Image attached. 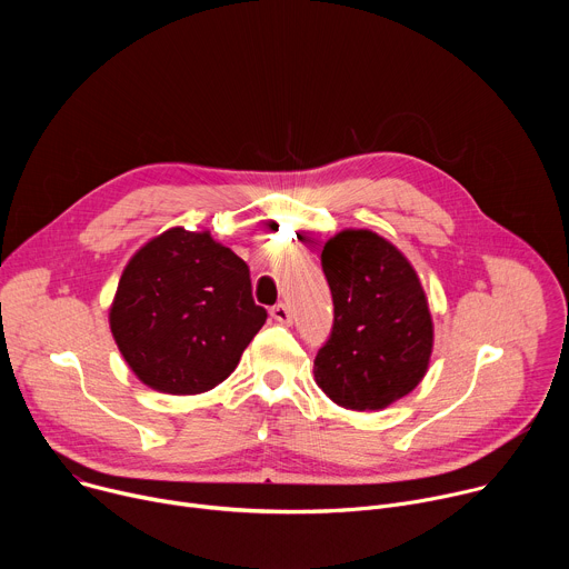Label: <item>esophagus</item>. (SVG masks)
<instances>
[{
	"instance_id": "34e87169",
	"label": "esophagus",
	"mask_w": 569,
	"mask_h": 569,
	"mask_svg": "<svg viewBox=\"0 0 569 569\" xmlns=\"http://www.w3.org/2000/svg\"><path fill=\"white\" fill-rule=\"evenodd\" d=\"M270 315H272V319H274V321H279V323H292V312H290V308H288L286 303H277V306H272Z\"/></svg>"
}]
</instances>
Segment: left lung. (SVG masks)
I'll return each mask as SVG.
<instances>
[{"mask_svg":"<svg viewBox=\"0 0 569 569\" xmlns=\"http://www.w3.org/2000/svg\"><path fill=\"white\" fill-rule=\"evenodd\" d=\"M321 270L333 295V331L315 356V382L347 410H385L426 376L435 323L412 263L369 229L327 240Z\"/></svg>","mask_w":569,"mask_h":569,"instance_id":"obj_1","label":"left lung"}]
</instances>
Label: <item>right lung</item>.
I'll return each mask as SVG.
<instances>
[{"label": "right lung", "mask_w": 569, "mask_h": 569, "mask_svg": "<svg viewBox=\"0 0 569 569\" xmlns=\"http://www.w3.org/2000/svg\"><path fill=\"white\" fill-rule=\"evenodd\" d=\"M266 319L248 263L209 231L184 227L134 252L110 306V331L132 373L176 396L220 385Z\"/></svg>", "instance_id": "obj_1"}]
</instances>
